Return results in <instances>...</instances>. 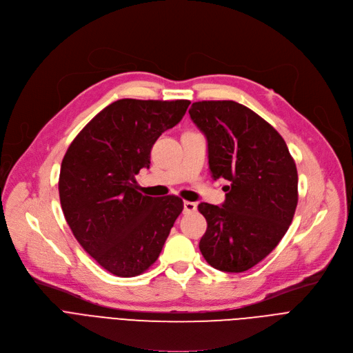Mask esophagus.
<instances>
[{
	"label": "esophagus",
	"mask_w": 353,
	"mask_h": 353,
	"mask_svg": "<svg viewBox=\"0 0 353 353\" xmlns=\"http://www.w3.org/2000/svg\"><path fill=\"white\" fill-rule=\"evenodd\" d=\"M196 208H198V205L195 202H189V201L183 202V212L185 213H192V212L196 210Z\"/></svg>",
	"instance_id": "34e87169"
}]
</instances>
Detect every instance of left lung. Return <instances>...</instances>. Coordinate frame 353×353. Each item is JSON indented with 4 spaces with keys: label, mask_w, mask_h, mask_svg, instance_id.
Instances as JSON below:
<instances>
[{
    "label": "left lung",
    "mask_w": 353,
    "mask_h": 353,
    "mask_svg": "<svg viewBox=\"0 0 353 353\" xmlns=\"http://www.w3.org/2000/svg\"><path fill=\"white\" fill-rule=\"evenodd\" d=\"M189 114L208 140L213 179L229 183L222 206H198L208 222L199 249L212 267L241 273L273 252L292 222L295 162L277 130L246 105L196 101Z\"/></svg>",
    "instance_id": "1"
}]
</instances>
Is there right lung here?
I'll return each mask as SVG.
<instances>
[{
  "mask_svg": "<svg viewBox=\"0 0 353 353\" xmlns=\"http://www.w3.org/2000/svg\"><path fill=\"white\" fill-rule=\"evenodd\" d=\"M189 100L121 99L94 116L69 145L59 198L76 240L103 268L135 277L158 259L183 202L135 186L159 135L176 125Z\"/></svg>",
  "mask_w": 353,
  "mask_h": 353,
  "instance_id": "1",
  "label": "right lung"
}]
</instances>
